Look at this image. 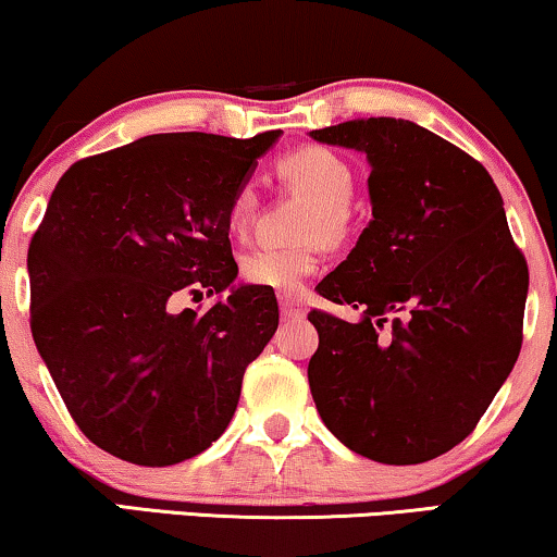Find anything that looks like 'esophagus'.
<instances>
[{
    "label": "esophagus",
    "mask_w": 557,
    "mask_h": 557,
    "mask_svg": "<svg viewBox=\"0 0 557 557\" xmlns=\"http://www.w3.org/2000/svg\"><path fill=\"white\" fill-rule=\"evenodd\" d=\"M280 313H283L285 319H302V315H306V300L293 293H283L280 295Z\"/></svg>",
    "instance_id": "obj_1"
}]
</instances>
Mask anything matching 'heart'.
Instances as JSON below:
<instances>
[{
  "label": "heart",
  "mask_w": 557,
  "mask_h": 557,
  "mask_svg": "<svg viewBox=\"0 0 557 557\" xmlns=\"http://www.w3.org/2000/svg\"><path fill=\"white\" fill-rule=\"evenodd\" d=\"M277 177L295 193L311 197L313 208L298 231L306 242L290 246H264L242 257V277L249 285L272 290H298L319 267L321 236L342 242L349 228V200L355 193V169L339 151L308 144L277 159ZM257 210V189L242 182L228 202V226L236 234L249 228Z\"/></svg>",
  "instance_id": "b5f03b06"
}]
</instances>
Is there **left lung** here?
<instances>
[{"label":"left lung","mask_w":557,"mask_h":557,"mask_svg":"<svg viewBox=\"0 0 557 557\" xmlns=\"http://www.w3.org/2000/svg\"><path fill=\"white\" fill-rule=\"evenodd\" d=\"M368 153L372 221L315 290L308 383L323 424L357 455L417 466L460 445L522 349L527 259L481 161L411 121L313 131Z\"/></svg>","instance_id":"obj_1"}]
</instances>
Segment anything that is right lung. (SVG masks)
I'll list each match as a JSON object with an SVG mask.
<instances>
[{"label":"right lung","instance_id":"obj_1","mask_svg":"<svg viewBox=\"0 0 557 557\" xmlns=\"http://www.w3.org/2000/svg\"><path fill=\"white\" fill-rule=\"evenodd\" d=\"M280 131L159 133L66 169L30 249V329L69 413L104 453L164 468L226 432L246 364L277 331L274 293L231 287L228 202Z\"/></svg>","mask_w":557,"mask_h":557}]
</instances>
